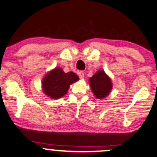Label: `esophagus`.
Segmentation results:
<instances>
[{
    "label": "esophagus",
    "instance_id": "34e87169",
    "mask_svg": "<svg viewBox=\"0 0 157 157\" xmlns=\"http://www.w3.org/2000/svg\"><path fill=\"white\" fill-rule=\"evenodd\" d=\"M77 75H78L79 77H80V79H83L84 78V72H82V71H79L78 72H77Z\"/></svg>",
    "mask_w": 157,
    "mask_h": 157
}]
</instances>
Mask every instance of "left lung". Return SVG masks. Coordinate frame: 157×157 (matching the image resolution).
Returning a JSON list of instances; mask_svg holds the SVG:
<instances>
[{"instance_id":"left-lung-1","label":"left lung","mask_w":157,"mask_h":157,"mask_svg":"<svg viewBox=\"0 0 157 157\" xmlns=\"http://www.w3.org/2000/svg\"><path fill=\"white\" fill-rule=\"evenodd\" d=\"M91 90L94 96L98 99H102L109 94L112 88V83L110 77L104 71L98 70L89 79Z\"/></svg>"}]
</instances>
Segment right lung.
Returning a JSON list of instances; mask_svg holds the SVG:
<instances>
[{"mask_svg":"<svg viewBox=\"0 0 157 157\" xmlns=\"http://www.w3.org/2000/svg\"><path fill=\"white\" fill-rule=\"evenodd\" d=\"M78 80L79 77L75 73H65L61 68L56 67L43 77L42 88L51 98L59 99L67 94L71 84Z\"/></svg>","mask_w":157,"mask_h":157,"instance_id":"obj_1","label":"right lung"}]
</instances>
